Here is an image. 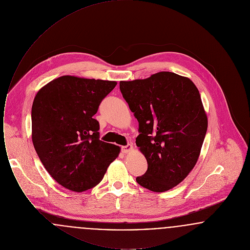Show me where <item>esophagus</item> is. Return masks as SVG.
<instances>
[{
  "instance_id": "34e87169",
  "label": "esophagus",
  "mask_w": 250,
  "mask_h": 250,
  "mask_svg": "<svg viewBox=\"0 0 250 250\" xmlns=\"http://www.w3.org/2000/svg\"><path fill=\"white\" fill-rule=\"evenodd\" d=\"M132 149H133V146L131 144H127L126 146H123L122 147V152L124 154H127V153H129L130 151H132Z\"/></svg>"
}]
</instances>
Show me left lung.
<instances>
[{
    "instance_id": "left-lung-1",
    "label": "left lung",
    "mask_w": 250,
    "mask_h": 250,
    "mask_svg": "<svg viewBox=\"0 0 250 250\" xmlns=\"http://www.w3.org/2000/svg\"><path fill=\"white\" fill-rule=\"evenodd\" d=\"M120 90L139 122L136 144L148 164L137 183L154 192L171 189L196 165L207 131L198 88L188 78L162 71L120 82Z\"/></svg>"
}]
</instances>
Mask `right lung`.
<instances>
[{
    "mask_svg": "<svg viewBox=\"0 0 250 250\" xmlns=\"http://www.w3.org/2000/svg\"><path fill=\"white\" fill-rule=\"evenodd\" d=\"M116 82L62 76L43 86L32 107V140L42 164L63 188H93L120 153L99 140L93 118Z\"/></svg>",
    "mask_w": 250,
    "mask_h": 250,
    "instance_id": "obj_1",
    "label": "right lung"
}]
</instances>
